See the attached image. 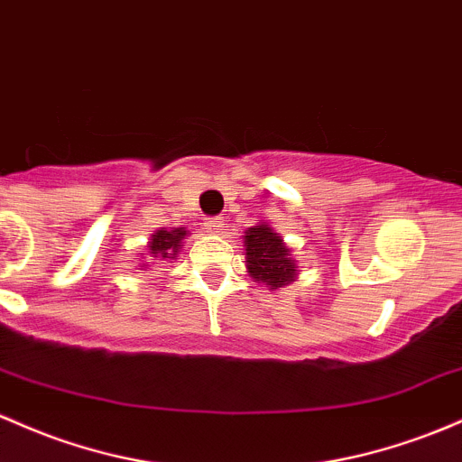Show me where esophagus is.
I'll return each instance as SVG.
<instances>
[{
    "mask_svg": "<svg viewBox=\"0 0 462 462\" xmlns=\"http://www.w3.org/2000/svg\"><path fill=\"white\" fill-rule=\"evenodd\" d=\"M204 230L210 232V235H217V232L223 230V219L221 217H208L204 221Z\"/></svg>",
    "mask_w": 462,
    "mask_h": 462,
    "instance_id": "34e87169",
    "label": "esophagus"
}]
</instances>
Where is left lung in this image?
<instances>
[{
	"mask_svg": "<svg viewBox=\"0 0 462 462\" xmlns=\"http://www.w3.org/2000/svg\"><path fill=\"white\" fill-rule=\"evenodd\" d=\"M243 247H245V267L256 282L278 289L296 281L298 265L291 258V250L267 223L247 227Z\"/></svg>",
	"mask_w": 462,
	"mask_h": 462,
	"instance_id": "8db88e82",
	"label": "left lung"
}]
</instances>
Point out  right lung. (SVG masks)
<instances>
[{"label":"right lung","mask_w":462,"mask_h":462,"mask_svg":"<svg viewBox=\"0 0 462 462\" xmlns=\"http://www.w3.org/2000/svg\"><path fill=\"white\" fill-rule=\"evenodd\" d=\"M189 235V230L186 227H173V230H166V227H162V230H155L153 235H151V241L149 245H146V254H149L151 261H175L177 252L181 250V241H184V236ZM140 267H149L142 263Z\"/></svg>","instance_id":"add662e5"}]
</instances>
